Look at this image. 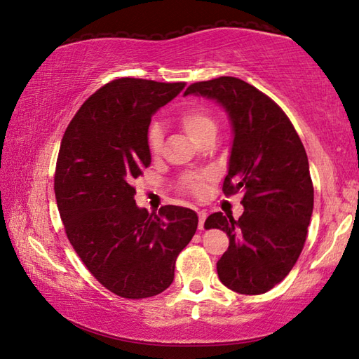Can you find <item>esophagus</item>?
Wrapping results in <instances>:
<instances>
[{
    "label": "esophagus",
    "instance_id": "1",
    "mask_svg": "<svg viewBox=\"0 0 359 359\" xmlns=\"http://www.w3.org/2000/svg\"><path fill=\"white\" fill-rule=\"evenodd\" d=\"M206 217H208L206 211H198V229H203V226H205Z\"/></svg>",
    "mask_w": 359,
    "mask_h": 359
}]
</instances>
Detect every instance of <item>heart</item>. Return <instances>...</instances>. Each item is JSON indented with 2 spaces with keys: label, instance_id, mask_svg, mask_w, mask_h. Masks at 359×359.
<instances>
[{
  "label": "heart",
  "instance_id": "heart-1",
  "mask_svg": "<svg viewBox=\"0 0 359 359\" xmlns=\"http://www.w3.org/2000/svg\"><path fill=\"white\" fill-rule=\"evenodd\" d=\"M178 123L181 126V130L184 131L195 144H200V142L208 136H215V131H217V125H215L212 114L209 112L205 106L200 104L191 106L182 111L181 116L178 117ZM162 144H164V136H162L161 128L158 125H151L150 131H148V147H150L153 156H159L162 151ZM186 186L194 192H200L201 178H187Z\"/></svg>",
  "mask_w": 359,
  "mask_h": 359
}]
</instances>
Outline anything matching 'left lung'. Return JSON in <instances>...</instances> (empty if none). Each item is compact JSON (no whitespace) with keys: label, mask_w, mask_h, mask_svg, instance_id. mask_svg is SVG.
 <instances>
[{"label":"left lung","mask_w":359,"mask_h":359,"mask_svg":"<svg viewBox=\"0 0 359 359\" xmlns=\"http://www.w3.org/2000/svg\"><path fill=\"white\" fill-rule=\"evenodd\" d=\"M187 95L214 100L233 133L223 192H242L243 214L214 212L205 222L229 238L219 278L238 294H264L286 278L306 241L314 189L305 147L278 104L245 81H203Z\"/></svg>","instance_id":"8db88e82"}]
</instances>
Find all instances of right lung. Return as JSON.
Returning a JSON list of instances; mask_svg holds the SVG:
<instances>
[{"mask_svg":"<svg viewBox=\"0 0 359 359\" xmlns=\"http://www.w3.org/2000/svg\"><path fill=\"white\" fill-rule=\"evenodd\" d=\"M184 83L120 78L81 106L60 142L54 194L67 238L106 289L123 299L161 294L197 231V212L139 208L133 187L151 164L148 128Z\"/></svg>","mask_w":359,"mask_h":359,"instance_id":"right-lung-1","label":"right lung"}]
</instances>
